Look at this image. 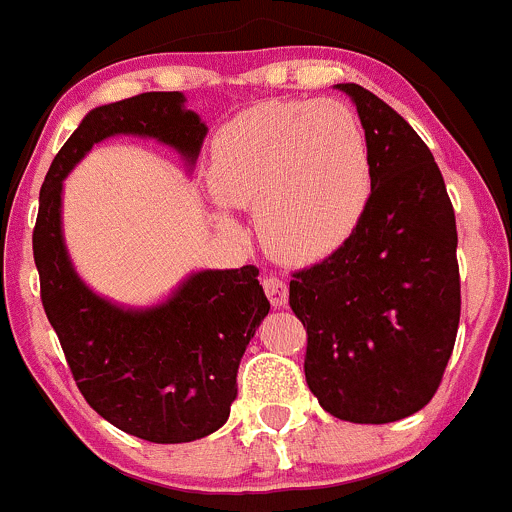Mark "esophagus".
<instances>
[{"label": "esophagus", "mask_w": 512, "mask_h": 512, "mask_svg": "<svg viewBox=\"0 0 512 512\" xmlns=\"http://www.w3.org/2000/svg\"><path fill=\"white\" fill-rule=\"evenodd\" d=\"M263 291H266V296H268V301L273 303V306H286L288 303V283L283 281V278H278V276H273V273H266V276H263Z\"/></svg>", "instance_id": "34e87169"}]
</instances>
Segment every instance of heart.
<instances>
[{"instance_id": "b5f03b06", "label": "heart", "mask_w": 512, "mask_h": 512, "mask_svg": "<svg viewBox=\"0 0 512 512\" xmlns=\"http://www.w3.org/2000/svg\"><path fill=\"white\" fill-rule=\"evenodd\" d=\"M216 199L258 214L268 249L316 261L341 249L371 199V156L361 124L338 101H268L244 111L214 141ZM231 226L229 216H219Z\"/></svg>"}]
</instances>
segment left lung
Wrapping results in <instances>:
<instances>
[{
	"label": "left lung",
	"instance_id": "8db88e82",
	"mask_svg": "<svg viewBox=\"0 0 512 512\" xmlns=\"http://www.w3.org/2000/svg\"><path fill=\"white\" fill-rule=\"evenodd\" d=\"M371 199L351 239L293 273L288 303L308 333L306 383L331 416L393 423L435 396L455 346L460 273L453 204L413 126L358 84Z\"/></svg>",
	"mask_w": 512,
	"mask_h": 512
}]
</instances>
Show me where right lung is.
<instances>
[{"label":"right lung","mask_w":512,"mask_h":512,"mask_svg":"<svg viewBox=\"0 0 512 512\" xmlns=\"http://www.w3.org/2000/svg\"><path fill=\"white\" fill-rule=\"evenodd\" d=\"M184 101L181 91H146L91 109L49 166L32 236L44 313L79 391L104 421L149 443H189L229 421L241 356L271 303L256 266L191 273L151 308L96 296L64 246L62 186L116 134L149 136L196 164L206 124Z\"/></svg>","instance_id":"obj_1"}]
</instances>
